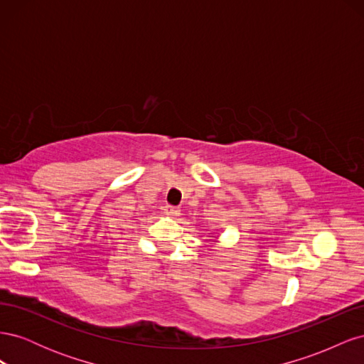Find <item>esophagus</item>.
I'll return each instance as SVG.
<instances>
[{"instance_id":"34e87169","label":"esophagus","mask_w":364,"mask_h":364,"mask_svg":"<svg viewBox=\"0 0 364 364\" xmlns=\"http://www.w3.org/2000/svg\"><path fill=\"white\" fill-rule=\"evenodd\" d=\"M164 214L168 215V217H178L181 214V209L178 206H171V205H167L164 208Z\"/></svg>"}]
</instances>
